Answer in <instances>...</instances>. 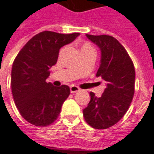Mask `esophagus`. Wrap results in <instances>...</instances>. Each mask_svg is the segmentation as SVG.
<instances>
[{
  "label": "esophagus",
  "mask_w": 154,
  "mask_h": 154,
  "mask_svg": "<svg viewBox=\"0 0 154 154\" xmlns=\"http://www.w3.org/2000/svg\"><path fill=\"white\" fill-rule=\"evenodd\" d=\"M80 91V88L78 87H75V86H71L70 87V92L73 94V93H76V92H79Z\"/></svg>",
  "instance_id": "34e87169"
}]
</instances>
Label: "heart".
<instances>
[{"label": "heart", "mask_w": 154, "mask_h": 154, "mask_svg": "<svg viewBox=\"0 0 154 154\" xmlns=\"http://www.w3.org/2000/svg\"><path fill=\"white\" fill-rule=\"evenodd\" d=\"M81 52H84V51H88V50H94L93 47L91 46V44L88 42H83L82 45H81Z\"/></svg>", "instance_id": "b5f03b06"}]
</instances>
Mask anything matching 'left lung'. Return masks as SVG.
<instances>
[{
  "label": "left lung",
  "instance_id": "obj_1",
  "mask_svg": "<svg viewBox=\"0 0 154 154\" xmlns=\"http://www.w3.org/2000/svg\"><path fill=\"white\" fill-rule=\"evenodd\" d=\"M100 50V61L96 76L106 81L100 97L90 92L91 100L83 110L85 120L95 129L115 125L129 108L134 94V63L124 47L109 35H87Z\"/></svg>",
  "mask_w": 154,
  "mask_h": 154
}]
</instances>
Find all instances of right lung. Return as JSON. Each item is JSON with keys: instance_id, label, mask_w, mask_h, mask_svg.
I'll return each mask as SVG.
<instances>
[{"instance_id": "obj_1", "label": "right lung", "mask_w": 154, "mask_h": 154, "mask_svg": "<svg viewBox=\"0 0 154 154\" xmlns=\"http://www.w3.org/2000/svg\"><path fill=\"white\" fill-rule=\"evenodd\" d=\"M79 35L44 31L29 40L17 54L12 66V94L20 115L29 123L46 127L58 118L70 88L66 85L54 87L46 81L60 48Z\"/></svg>"}]
</instances>
